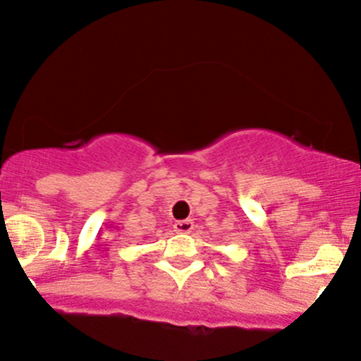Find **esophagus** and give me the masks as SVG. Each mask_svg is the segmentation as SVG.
<instances>
[{
	"mask_svg": "<svg viewBox=\"0 0 361 361\" xmlns=\"http://www.w3.org/2000/svg\"><path fill=\"white\" fill-rule=\"evenodd\" d=\"M192 228H194V221L192 220H178L174 224V231L180 232V234H188V232H192Z\"/></svg>",
	"mask_w": 361,
	"mask_h": 361,
	"instance_id": "1",
	"label": "esophagus"
}]
</instances>
